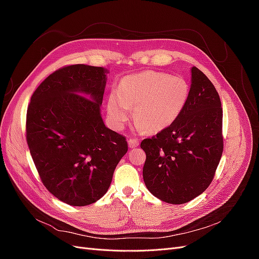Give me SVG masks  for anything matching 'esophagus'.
<instances>
[{
	"label": "esophagus",
	"mask_w": 259,
	"mask_h": 259,
	"mask_svg": "<svg viewBox=\"0 0 259 259\" xmlns=\"http://www.w3.org/2000/svg\"><path fill=\"white\" fill-rule=\"evenodd\" d=\"M139 146V142L137 139H130L128 140V147L130 148H135Z\"/></svg>",
	"instance_id": "esophagus-1"
}]
</instances>
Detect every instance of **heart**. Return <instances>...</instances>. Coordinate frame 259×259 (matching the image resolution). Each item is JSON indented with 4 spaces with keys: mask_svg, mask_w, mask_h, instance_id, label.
Wrapping results in <instances>:
<instances>
[{
    "mask_svg": "<svg viewBox=\"0 0 259 259\" xmlns=\"http://www.w3.org/2000/svg\"><path fill=\"white\" fill-rule=\"evenodd\" d=\"M188 82L180 76L144 71L125 76L117 92L108 98V115L113 126L122 128L135 106L136 128L158 133L173 124L189 99Z\"/></svg>",
    "mask_w": 259,
    "mask_h": 259,
    "instance_id": "heart-1",
    "label": "heart"
}]
</instances>
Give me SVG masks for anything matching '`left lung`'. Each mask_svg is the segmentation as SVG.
I'll return each mask as SVG.
<instances>
[{
    "label": "left lung",
    "instance_id": "1",
    "mask_svg": "<svg viewBox=\"0 0 259 259\" xmlns=\"http://www.w3.org/2000/svg\"><path fill=\"white\" fill-rule=\"evenodd\" d=\"M223 108L208 77L191 68L189 99L178 119L140 147L147 189L170 204H184L204 192L221 161Z\"/></svg>",
    "mask_w": 259,
    "mask_h": 259
}]
</instances>
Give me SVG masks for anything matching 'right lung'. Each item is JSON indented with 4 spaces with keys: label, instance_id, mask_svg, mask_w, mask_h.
I'll return each mask as SVG.
<instances>
[{
    "label": "right lung",
    "instance_id": "obj_1",
    "mask_svg": "<svg viewBox=\"0 0 259 259\" xmlns=\"http://www.w3.org/2000/svg\"><path fill=\"white\" fill-rule=\"evenodd\" d=\"M108 70L72 65L38 85L27 110V143L43 185L73 206L96 202L108 191L127 152L124 136L100 114Z\"/></svg>",
    "mask_w": 259,
    "mask_h": 259
}]
</instances>
